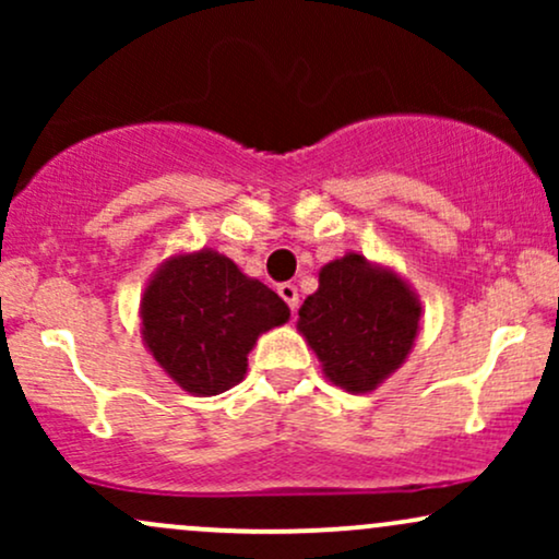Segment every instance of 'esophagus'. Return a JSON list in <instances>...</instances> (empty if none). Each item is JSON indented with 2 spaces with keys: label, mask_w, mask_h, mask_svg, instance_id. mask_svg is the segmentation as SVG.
<instances>
[{
  "label": "esophagus",
  "mask_w": 559,
  "mask_h": 559,
  "mask_svg": "<svg viewBox=\"0 0 559 559\" xmlns=\"http://www.w3.org/2000/svg\"><path fill=\"white\" fill-rule=\"evenodd\" d=\"M278 297L286 301L288 305V310H297V305H299V292H297V286L294 284H281L278 286Z\"/></svg>",
  "instance_id": "1"
}]
</instances>
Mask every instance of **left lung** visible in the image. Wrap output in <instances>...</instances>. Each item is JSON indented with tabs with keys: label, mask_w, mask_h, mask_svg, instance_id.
Masks as SVG:
<instances>
[{
	"label": "left lung",
	"mask_w": 559,
	"mask_h": 559,
	"mask_svg": "<svg viewBox=\"0 0 559 559\" xmlns=\"http://www.w3.org/2000/svg\"><path fill=\"white\" fill-rule=\"evenodd\" d=\"M418 320V299L394 273L346 254L320 271L318 292L299 310V331L336 386L370 391L404 362Z\"/></svg>",
	"instance_id": "1"
}]
</instances>
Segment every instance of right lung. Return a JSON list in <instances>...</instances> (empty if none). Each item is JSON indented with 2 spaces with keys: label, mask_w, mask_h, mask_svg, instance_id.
<instances>
[{
  "label": "right lung",
  "mask_w": 559,
  "mask_h": 559,
  "mask_svg": "<svg viewBox=\"0 0 559 559\" xmlns=\"http://www.w3.org/2000/svg\"><path fill=\"white\" fill-rule=\"evenodd\" d=\"M286 320V301L273 288L217 252L173 258L141 299L152 357L173 381L202 396L236 386L260 333Z\"/></svg>",
  "instance_id": "right-lung-1"
}]
</instances>
